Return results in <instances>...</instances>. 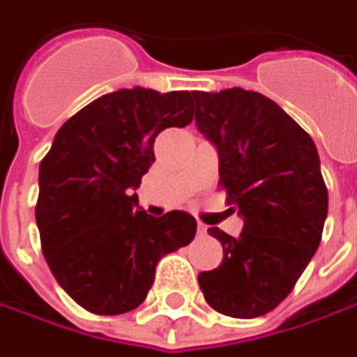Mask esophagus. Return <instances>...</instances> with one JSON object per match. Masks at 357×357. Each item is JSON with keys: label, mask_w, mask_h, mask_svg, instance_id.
I'll return each instance as SVG.
<instances>
[{"label": "esophagus", "mask_w": 357, "mask_h": 357, "mask_svg": "<svg viewBox=\"0 0 357 357\" xmlns=\"http://www.w3.org/2000/svg\"><path fill=\"white\" fill-rule=\"evenodd\" d=\"M199 234L200 236H206V227L202 222H199Z\"/></svg>", "instance_id": "1"}]
</instances>
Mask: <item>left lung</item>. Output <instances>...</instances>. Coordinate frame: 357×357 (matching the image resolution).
I'll use <instances>...</instances> for the list:
<instances>
[{
  "mask_svg": "<svg viewBox=\"0 0 357 357\" xmlns=\"http://www.w3.org/2000/svg\"><path fill=\"white\" fill-rule=\"evenodd\" d=\"M197 127L218 151V185L244 220L238 238L218 228L222 264L200 272L208 306L258 318L292 292L322 240L328 188L316 144L272 99L240 87L192 93Z\"/></svg>",
  "mask_w": 357,
  "mask_h": 357,
  "instance_id": "8db88e82",
  "label": "left lung"
}]
</instances>
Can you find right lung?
<instances>
[{"instance_id":"obj_1","label":"right lung","mask_w":357,"mask_h":357,"mask_svg":"<svg viewBox=\"0 0 357 357\" xmlns=\"http://www.w3.org/2000/svg\"><path fill=\"white\" fill-rule=\"evenodd\" d=\"M192 115L188 91L135 87L95 99L57 130L39 165L35 220L55 280L81 308L117 316L141 306L158 260L195 238L190 214L155 218L130 195L155 162L158 132Z\"/></svg>"}]
</instances>
